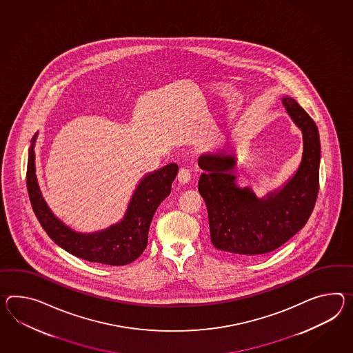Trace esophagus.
Masks as SVG:
<instances>
[{
	"label": "esophagus",
	"instance_id": "esophagus-1",
	"mask_svg": "<svg viewBox=\"0 0 353 353\" xmlns=\"http://www.w3.org/2000/svg\"><path fill=\"white\" fill-rule=\"evenodd\" d=\"M190 179H191V173H190L188 168H181L180 172L177 174V180L180 181L181 183H188Z\"/></svg>",
	"mask_w": 353,
	"mask_h": 353
}]
</instances>
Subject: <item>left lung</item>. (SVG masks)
Segmentation results:
<instances>
[{
  "instance_id": "left-lung-1",
  "label": "left lung",
  "mask_w": 353,
  "mask_h": 353,
  "mask_svg": "<svg viewBox=\"0 0 353 353\" xmlns=\"http://www.w3.org/2000/svg\"><path fill=\"white\" fill-rule=\"evenodd\" d=\"M301 129L303 153L299 170L283 186L259 199L250 188L236 183L232 154L199 157L204 171L199 192L207 204L210 240L215 249L241 258L260 256L278 249L309 221L319 192L320 139L318 126L293 98L282 99Z\"/></svg>"
}]
</instances>
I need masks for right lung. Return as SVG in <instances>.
I'll return each instance as SVG.
<instances>
[{"label": "right lung", "mask_w": 353, "mask_h": 353, "mask_svg": "<svg viewBox=\"0 0 353 353\" xmlns=\"http://www.w3.org/2000/svg\"><path fill=\"white\" fill-rule=\"evenodd\" d=\"M35 138L37 134L29 148L26 188L35 216L47 234L74 256L92 263L126 265L137 260L148 245V232L157 208L171 194L179 165L167 164L140 180L121 222L99 232L79 233L62 223L44 201L35 176Z\"/></svg>", "instance_id": "right-lung-1"}]
</instances>
